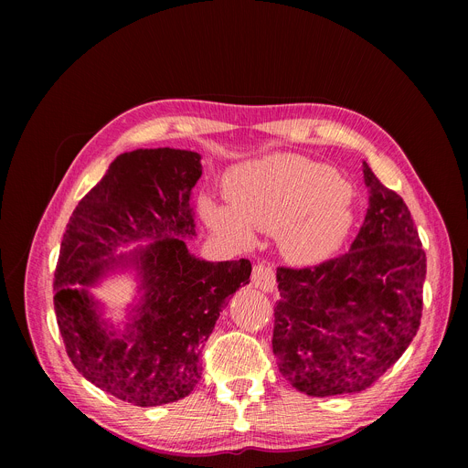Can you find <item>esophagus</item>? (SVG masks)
Instances as JSON below:
<instances>
[{
    "instance_id": "obj_1",
    "label": "esophagus",
    "mask_w": 468,
    "mask_h": 468,
    "mask_svg": "<svg viewBox=\"0 0 468 468\" xmlns=\"http://www.w3.org/2000/svg\"><path fill=\"white\" fill-rule=\"evenodd\" d=\"M251 283L264 292H272L276 289V272L272 266L269 262H257L253 266Z\"/></svg>"
}]
</instances>
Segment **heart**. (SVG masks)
I'll use <instances>...</instances> for the list:
<instances>
[{
	"label": "heart",
	"instance_id": "1",
	"mask_svg": "<svg viewBox=\"0 0 468 468\" xmlns=\"http://www.w3.org/2000/svg\"><path fill=\"white\" fill-rule=\"evenodd\" d=\"M229 206L199 204L218 233L248 246L253 231L280 233L287 259L313 264L335 253L350 233L352 190L325 165L298 155H269L235 166L224 183Z\"/></svg>",
	"mask_w": 468,
	"mask_h": 468
}]
</instances>
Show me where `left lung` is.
<instances>
[{
  "instance_id": "1",
  "label": "left lung",
  "mask_w": 468,
  "mask_h": 468,
  "mask_svg": "<svg viewBox=\"0 0 468 468\" xmlns=\"http://www.w3.org/2000/svg\"><path fill=\"white\" fill-rule=\"evenodd\" d=\"M370 190L350 250L278 269L272 350L300 392L335 396L376 383L408 350L422 316L426 253L404 199L363 163Z\"/></svg>"
}]
</instances>
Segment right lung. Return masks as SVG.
<instances>
[{"label": "right lung", "instance_id": "1", "mask_svg": "<svg viewBox=\"0 0 468 468\" xmlns=\"http://www.w3.org/2000/svg\"><path fill=\"white\" fill-rule=\"evenodd\" d=\"M199 154L172 148L118 155L70 217L55 271V314L78 372L139 408L170 404L202 378V350L233 292L250 283L248 259L209 262L188 253L196 235L192 186ZM155 238L130 260L144 274L145 302L122 336L107 332L81 286L126 258L113 250Z\"/></svg>", "mask_w": 468, "mask_h": 468}]
</instances>
